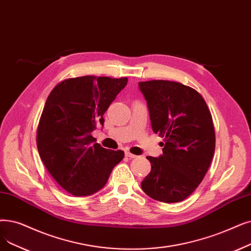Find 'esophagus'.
Returning a JSON list of instances; mask_svg holds the SVG:
<instances>
[{
    "instance_id": "esophagus-1",
    "label": "esophagus",
    "mask_w": 251,
    "mask_h": 251,
    "mask_svg": "<svg viewBox=\"0 0 251 251\" xmlns=\"http://www.w3.org/2000/svg\"><path fill=\"white\" fill-rule=\"evenodd\" d=\"M125 155H126V157H128L129 159H133V158H136V157H137L136 155L131 154V152H130V151H126V152H125Z\"/></svg>"
}]
</instances>
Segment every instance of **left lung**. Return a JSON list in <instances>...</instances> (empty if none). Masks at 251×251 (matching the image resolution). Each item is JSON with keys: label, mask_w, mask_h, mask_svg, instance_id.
Segmentation results:
<instances>
[{"label": "left lung", "mask_w": 251, "mask_h": 251, "mask_svg": "<svg viewBox=\"0 0 251 251\" xmlns=\"http://www.w3.org/2000/svg\"><path fill=\"white\" fill-rule=\"evenodd\" d=\"M147 100L152 131L163 137V155L147 157L151 172L141 189L154 200L176 203L198 188L215 149L212 117L203 97L183 84L139 82Z\"/></svg>", "instance_id": "left-lung-1"}]
</instances>
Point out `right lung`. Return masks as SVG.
<instances>
[{
  "label": "right lung",
  "instance_id": "1",
  "mask_svg": "<svg viewBox=\"0 0 251 251\" xmlns=\"http://www.w3.org/2000/svg\"><path fill=\"white\" fill-rule=\"evenodd\" d=\"M127 81L84 75L62 81L48 96L38 126V151L51 176L74 196L102 189L124 158L121 150L94 144L91 133L103 126V114Z\"/></svg>",
  "mask_w": 251,
  "mask_h": 251
}]
</instances>
